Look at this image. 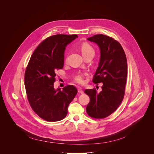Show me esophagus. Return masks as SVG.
<instances>
[{"label":"esophagus","mask_w":154,"mask_h":154,"mask_svg":"<svg viewBox=\"0 0 154 154\" xmlns=\"http://www.w3.org/2000/svg\"><path fill=\"white\" fill-rule=\"evenodd\" d=\"M78 92L79 93H80V94H83V91L82 90V88H80V87H79L78 88Z\"/></svg>","instance_id":"34e87169"}]
</instances>
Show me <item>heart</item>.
<instances>
[{"label": "heart", "mask_w": 154, "mask_h": 154, "mask_svg": "<svg viewBox=\"0 0 154 154\" xmlns=\"http://www.w3.org/2000/svg\"><path fill=\"white\" fill-rule=\"evenodd\" d=\"M80 49L84 57L89 54H94V51L93 47L90 45V44L87 42L82 43L80 46ZM85 75V74L80 72L74 76V80L76 83H78L79 84H83L84 83Z\"/></svg>", "instance_id": "b5f03b06"}]
</instances>
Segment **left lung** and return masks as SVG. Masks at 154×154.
Returning a JSON list of instances; mask_svg holds the SVG:
<instances>
[{"label": "left lung", "mask_w": 154, "mask_h": 154, "mask_svg": "<svg viewBox=\"0 0 154 154\" xmlns=\"http://www.w3.org/2000/svg\"><path fill=\"white\" fill-rule=\"evenodd\" d=\"M87 39L96 43L100 48V62L93 82L96 84L102 82L103 85L100 93L95 88L85 91L90 99L86 109L90 117L103 119L116 111L124 99L127 74V58L120 43L112 37L99 34Z\"/></svg>", "instance_id": "1"}]
</instances>
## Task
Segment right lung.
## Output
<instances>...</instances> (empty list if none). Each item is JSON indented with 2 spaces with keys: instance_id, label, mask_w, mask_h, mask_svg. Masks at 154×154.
<instances>
[{
  "instance_id": "add662e5",
  "label": "right lung",
  "mask_w": 154,
  "mask_h": 154,
  "mask_svg": "<svg viewBox=\"0 0 154 154\" xmlns=\"http://www.w3.org/2000/svg\"><path fill=\"white\" fill-rule=\"evenodd\" d=\"M77 37L58 34L47 38L35 50L27 64L24 75L27 99L33 112L45 121L63 119L77 93L73 85L65 86L63 90L54 88L56 72L63 67L65 48Z\"/></svg>"
}]
</instances>
